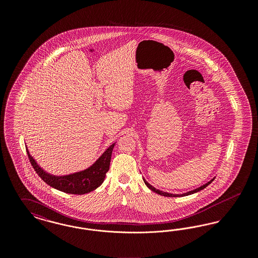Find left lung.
Segmentation results:
<instances>
[{"mask_svg":"<svg viewBox=\"0 0 258 258\" xmlns=\"http://www.w3.org/2000/svg\"><path fill=\"white\" fill-rule=\"evenodd\" d=\"M216 178V177H215ZM215 178H213L211 181H209L208 183H206L205 184H203V185H201V186H199V187H197L196 189H192V190H189V191H187V192H184V194H182V195H174V194H169V192H165V191H162V190H160V189H158V188H156V187H154L152 184H149L147 181L143 178V181H144V183L145 184L147 185L148 187L151 189V190H153L154 192H156V194H158V195H160V196H162V197H186V196H190V195H194V194H196L197 191H200V190H202L203 188H205L208 184H211L214 180H215Z\"/></svg>","mask_w":258,"mask_h":258,"instance_id":"left-lung-1","label":"left lung"}]
</instances>
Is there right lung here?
Here are the masks:
<instances>
[{
	"instance_id": "1",
	"label": "right lung",
	"mask_w": 258,
	"mask_h": 258,
	"mask_svg": "<svg viewBox=\"0 0 258 258\" xmlns=\"http://www.w3.org/2000/svg\"><path fill=\"white\" fill-rule=\"evenodd\" d=\"M115 143L107 148L98 160L86 169L61 176L50 174L41 168L36 160L31 156L28 148L26 147V149L34 169L46 184L66 194L85 195L95 190L103 183L105 174L109 170L111 155Z\"/></svg>"
}]
</instances>
